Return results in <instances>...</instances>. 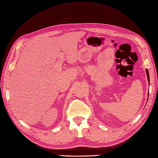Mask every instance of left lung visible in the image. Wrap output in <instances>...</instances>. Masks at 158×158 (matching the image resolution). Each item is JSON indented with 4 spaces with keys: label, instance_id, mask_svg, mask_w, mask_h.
I'll use <instances>...</instances> for the list:
<instances>
[{
    "label": "left lung",
    "instance_id": "obj_1",
    "mask_svg": "<svg viewBox=\"0 0 158 158\" xmlns=\"http://www.w3.org/2000/svg\"><path fill=\"white\" fill-rule=\"evenodd\" d=\"M146 73H147V76H148V81H149V73H148V70H146Z\"/></svg>",
    "mask_w": 158,
    "mask_h": 158
}]
</instances>
